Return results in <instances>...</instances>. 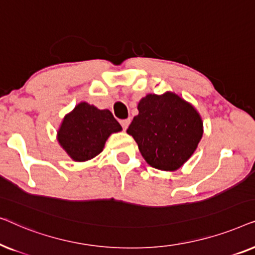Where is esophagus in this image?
<instances>
[{
    "mask_svg": "<svg viewBox=\"0 0 255 255\" xmlns=\"http://www.w3.org/2000/svg\"><path fill=\"white\" fill-rule=\"evenodd\" d=\"M130 118H128V120H123V121H121V124H122V127H123V128L124 130H127V128H128V125H130Z\"/></svg>",
    "mask_w": 255,
    "mask_h": 255,
    "instance_id": "34e87169",
    "label": "esophagus"
}]
</instances>
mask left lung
<instances>
[{
	"instance_id": "1",
	"label": "left lung",
	"mask_w": 255,
	"mask_h": 255,
	"mask_svg": "<svg viewBox=\"0 0 255 255\" xmlns=\"http://www.w3.org/2000/svg\"><path fill=\"white\" fill-rule=\"evenodd\" d=\"M139 114L127 132L142 158L156 169L173 172L196 151L203 122L193 104L173 92L147 94L138 103Z\"/></svg>"
}]
</instances>
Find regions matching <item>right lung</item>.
Wrapping results in <instances>:
<instances>
[{
  "instance_id": "add662e5",
  "label": "right lung",
  "mask_w": 255,
  "mask_h": 255,
  "mask_svg": "<svg viewBox=\"0 0 255 255\" xmlns=\"http://www.w3.org/2000/svg\"><path fill=\"white\" fill-rule=\"evenodd\" d=\"M122 131L110 110H100L87 102H80L61 122L57 139L69 158L85 162L103 151L108 138Z\"/></svg>"
}]
</instances>
